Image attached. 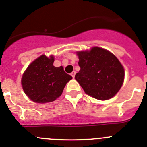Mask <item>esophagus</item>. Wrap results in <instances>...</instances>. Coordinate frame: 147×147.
Returning <instances> with one entry per match:
<instances>
[{
  "label": "esophagus",
  "mask_w": 147,
  "mask_h": 147,
  "mask_svg": "<svg viewBox=\"0 0 147 147\" xmlns=\"http://www.w3.org/2000/svg\"><path fill=\"white\" fill-rule=\"evenodd\" d=\"M75 73H76V72H75V71H73V72H71V75H72V77L73 78H75Z\"/></svg>",
  "instance_id": "34e87169"
}]
</instances>
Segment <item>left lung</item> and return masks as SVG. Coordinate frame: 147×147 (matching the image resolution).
<instances>
[{
    "mask_svg": "<svg viewBox=\"0 0 147 147\" xmlns=\"http://www.w3.org/2000/svg\"><path fill=\"white\" fill-rule=\"evenodd\" d=\"M81 69L75 76L84 92L98 100H108L116 95L124 79V69L109 51L92 47L78 52Z\"/></svg>",
    "mask_w": 147,
    "mask_h": 147,
    "instance_id": "8db88e82",
    "label": "left lung"
}]
</instances>
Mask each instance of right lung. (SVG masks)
Masks as SVG:
<instances>
[{
  "label": "right lung",
  "instance_id": "right-lung-1",
  "mask_svg": "<svg viewBox=\"0 0 147 147\" xmlns=\"http://www.w3.org/2000/svg\"><path fill=\"white\" fill-rule=\"evenodd\" d=\"M54 57L43 55L33 61L23 75L21 84L24 92L35 103L54 101L63 92L66 83L72 78L63 66H53Z\"/></svg>",
  "mask_w": 147,
  "mask_h": 147
}]
</instances>
